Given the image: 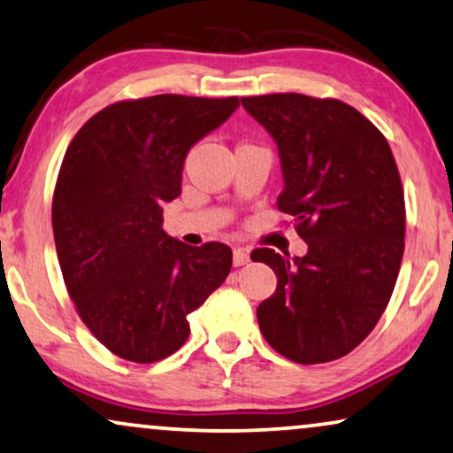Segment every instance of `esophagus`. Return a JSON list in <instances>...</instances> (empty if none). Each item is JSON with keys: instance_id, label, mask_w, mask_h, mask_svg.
Segmentation results:
<instances>
[{"instance_id": "obj_1", "label": "esophagus", "mask_w": 453, "mask_h": 453, "mask_svg": "<svg viewBox=\"0 0 453 453\" xmlns=\"http://www.w3.org/2000/svg\"><path fill=\"white\" fill-rule=\"evenodd\" d=\"M247 262H250V251H247L245 247H237V250L233 251V264L245 265Z\"/></svg>"}]
</instances>
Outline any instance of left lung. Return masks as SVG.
Listing matches in <instances>:
<instances>
[{"instance_id": "obj_1", "label": "left lung", "mask_w": 453, "mask_h": 453, "mask_svg": "<svg viewBox=\"0 0 453 453\" xmlns=\"http://www.w3.org/2000/svg\"><path fill=\"white\" fill-rule=\"evenodd\" d=\"M241 103L276 140L284 177L276 206L309 247L293 259L270 247L251 253L278 278L257 307L259 330L290 361H336L377 326L400 272L406 208L394 154L338 98L276 92Z\"/></svg>"}]
</instances>
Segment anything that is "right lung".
Wrapping results in <instances>:
<instances>
[{
  "label": "right lung",
  "instance_id": "obj_1",
  "mask_svg": "<svg viewBox=\"0 0 453 453\" xmlns=\"http://www.w3.org/2000/svg\"><path fill=\"white\" fill-rule=\"evenodd\" d=\"M237 96L157 95L109 104L67 146L53 191L55 250L80 319L113 355L157 363L181 349L188 315L233 265L225 243L189 247L163 231L189 148Z\"/></svg>",
  "mask_w": 453,
  "mask_h": 453
}]
</instances>
